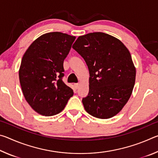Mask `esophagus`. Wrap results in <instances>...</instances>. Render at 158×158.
<instances>
[{
    "mask_svg": "<svg viewBox=\"0 0 158 158\" xmlns=\"http://www.w3.org/2000/svg\"><path fill=\"white\" fill-rule=\"evenodd\" d=\"M79 85V84H74V87H75V89H78Z\"/></svg>",
    "mask_w": 158,
    "mask_h": 158,
    "instance_id": "1",
    "label": "esophagus"
}]
</instances>
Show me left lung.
Segmentation results:
<instances>
[{
	"label": "left lung",
	"instance_id": "8db88e82",
	"mask_svg": "<svg viewBox=\"0 0 158 158\" xmlns=\"http://www.w3.org/2000/svg\"><path fill=\"white\" fill-rule=\"evenodd\" d=\"M73 48L89 70V92L82 99L85 110L98 118L114 116L129 100L135 83L129 51L119 40L102 32L79 36Z\"/></svg>",
	"mask_w": 158,
	"mask_h": 158
}]
</instances>
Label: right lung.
<instances>
[{"label":"right lung","mask_w":158,"mask_h":158,"mask_svg":"<svg viewBox=\"0 0 158 158\" xmlns=\"http://www.w3.org/2000/svg\"><path fill=\"white\" fill-rule=\"evenodd\" d=\"M75 38L60 32L44 34L31 44L21 60L19 76L23 95L42 116L60 113L73 95L63 78L64 60Z\"/></svg>","instance_id":"1"}]
</instances>
